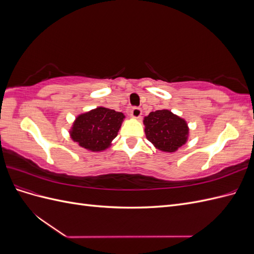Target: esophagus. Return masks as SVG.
I'll return each mask as SVG.
<instances>
[{"instance_id": "esophagus-1", "label": "esophagus", "mask_w": 254, "mask_h": 254, "mask_svg": "<svg viewBox=\"0 0 254 254\" xmlns=\"http://www.w3.org/2000/svg\"><path fill=\"white\" fill-rule=\"evenodd\" d=\"M130 115H131L133 119H140L142 115L141 108H139V107H134V108H132L131 112H130Z\"/></svg>"}]
</instances>
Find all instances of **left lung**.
Returning a JSON list of instances; mask_svg holds the SVG:
<instances>
[{"mask_svg": "<svg viewBox=\"0 0 254 254\" xmlns=\"http://www.w3.org/2000/svg\"><path fill=\"white\" fill-rule=\"evenodd\" d=\"M145 134L155 147L164 152H175L189 139L187 121L163 109L150 112L143 120Z\"/></svg>", "mask_w": 254, "mask_h": 254, "instance_id": "1", "label": "left lung"}]
</instances>
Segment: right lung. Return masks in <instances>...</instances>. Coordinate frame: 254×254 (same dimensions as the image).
<instances>
[{
    "label": "right lung",
    "instance_id": "add662e5",
    "mask_svg": "<svg viewBox=\"0 0 254 254\" xmlns=\"http://www.w3.org/2000/svg\"><path fill=\"white\" fill-rule=\"evenodd\" d=\"M124 119L122 112L97 107L75 119L70 130L71 139L90 151L106 150L118 135Z\"/></svg>",
    "mask_w": 254,
    "mask_h": 254
}]
</instances>
